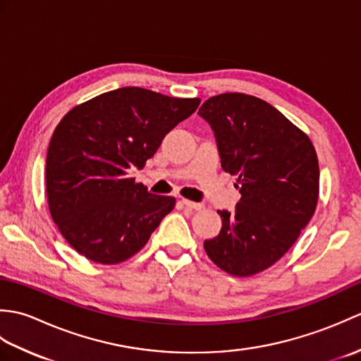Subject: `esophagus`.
Masks as SVG:
<instances>
[{
	"mask_svg": "<svg viewBox=\"0 0 361 361\" xmlns=\"http://www.w3.org/2000/svg\"><path fill=\"white\" fill-rule=\"evenodd\" d=\"M181 203H183V206H186V208L194 209V211H202V209L204 208V206H203L202 203H195V202H190V200H185V198H183Z\"/></svg>",
	"mask_w": 361,
	"mask_h": 361,
	"instance_id": "esophagus-1",
	"label": "esophagus"
}]
</instances>
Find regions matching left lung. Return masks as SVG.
<instances>
[{"label": "left lung", "instance_id": "8db88e82", "mask_svg": "<svg viewBox=\"0 0 361 361\" xmlns=\"http://www.w3.org/2000/svg\"><path fill=\"white\" fill-rule=\"evenodd\" d=\"M198 114L211 126L221 169L239 176L234 212L204 251L221 270L252 276L278 262L315 214L319 167L310 137L262 99L225 93Z\"/></svg>", "mask_w": 361, "mask_h": 361}]
</instances>
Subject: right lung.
I'll use <instances>...</instances> for the list:
<instances>
[{
  "label": "right lung",
  "mask_w": 361,
  "mask_h": 361,
  "mask_svg": "<svg viewBox=\"0 0 361 361\" xmlns=\"http://www.w3.org/2000/svg\"><path fill=\"white\" fill-rule=\"evenodd\" d=\"M200 99L126 87L68 111L51 137L46 195L54 224L87 259L113 265L135 256L175 198L153 195L132 176Z\"/></svg>",
  "instance_id": "obj_1"
}]
</instances>
